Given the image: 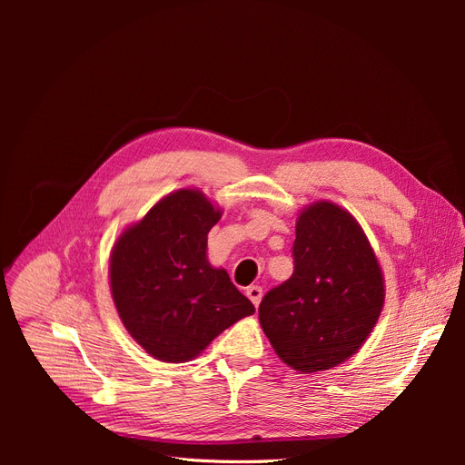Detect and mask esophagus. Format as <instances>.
Listing matches in <instances>:
<instances>
[{
    "label": "esophagus",
    "instance_id": "obj_1",
    "mask_svg": "<svg viewBox=\"0 0 465 465\" xmlns=\"http://www.w3.org/2000/svg\"><path fill=\"white\" fill-rule=\"evenodd\" d=\"M262 288L260 286H249L247 288V298L254 303V307H258L260 305V302H262Z\"/></svg>",
    "mask_w": 465,
    "mask_h": 465
}]
</instances>
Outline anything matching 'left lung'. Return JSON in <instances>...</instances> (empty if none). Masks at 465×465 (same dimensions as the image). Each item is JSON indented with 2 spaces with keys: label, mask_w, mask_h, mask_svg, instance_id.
<instances>
[{
  "label": "left lung",
  "mask_w": 465,
  "mask_h": 465,
  "mask_svg": "<svg viewBox=\"0 0 465 465\" xmlns=\"http://www.w3.org/2000/svg\"><path fill=\"white\" fill-rule=\"evenodd\" d=\"M292 254L294 273L263 296L260 324L292 370L326 371L375 328L384 305L382 270L356 218L324 200L300 213Z\"/></svg>",
  "instance_id": "8db88e82"
}]
</instances>
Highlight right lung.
I'll use <instances>...</instances> for the list:
<instances>
[{
    "mask_svg": "<svg viewBox=\"0 0 465 465\" xmlns=\"http://www.w3.org/2000/svg\"><path fill=\"white\" fill-rule=\"evenodd\" d=\"M223 211L200 190L162 198L116 239L109 281L122 324L153 358L188 361L254 312L226 270L207 260V233Z\"/></svg>",
    "mask_w": 465,
    "mask_h": 465,
    "instance_id": "1",
    "label": "right lung"
}]
</instances>
